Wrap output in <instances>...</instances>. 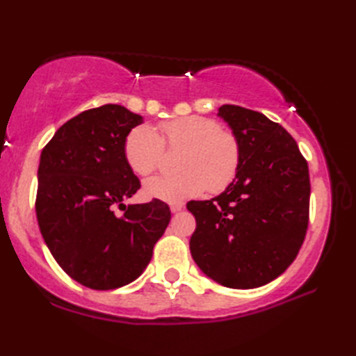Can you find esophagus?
<instances>
[{"mask_svg":"<svg viewBox=\"0 0 356 356\" xmlns=\"http://www.w3.org/2000/svg\"><path fill=\"white\" fill-rule=\"evenodd\" d=\"M184 209V204H172L171 206V212L172 213H177V212H180V210Z\"/></svg>","mask_w":356,"mask_h":356,"instance_id":"34e87169","label":"esophagus"}]
</instances>
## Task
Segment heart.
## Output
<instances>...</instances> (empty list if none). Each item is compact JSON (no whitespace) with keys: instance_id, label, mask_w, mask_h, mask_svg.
<instances>
[{"instance_id":"obj_1","label":"heart","mask_w":356,"mask_h":356,"mask_svg":"<svg viewBox=\"0 0 356 356\" xmlns=\"http://www.w3.org/2000/svg\"><path fill=\"white\" fill-rule=\"evenodd\" d=\"M165 143L171 149H185L179 176H156L144 182L147 200L180 204L191 197L226 190L236 179L242 149L237 136L221 130L220 122L204 116H186L161 124ZM163 140L149 125H140L129 134L124 154L138 176L154 172L163 155Z\"/></svg>"}]
</instances>
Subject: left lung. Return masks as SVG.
Instances as JSON below:
<instances>
[{
    "instance_id": "left-lung-1",
    "label": "left lung",
    "mask_w": 356,
    "mask_h": 356,
    "mask_svg": "<svg viewBox=\"0 0 356 356\" xmlns=\"http://www.w3.org/2000/svg\"><path fill=\"white\" fill-rule=\"evenodd\" d=\"M218 116L237 136L242 161L234 182L210 201H190L196 229L193 261L231 289L278 278L297 257L309 218V171L293 138L262 113L222 105Z\"/></svg>"
}]
</instances>
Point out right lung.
I'll use <instances>...</instances> for the list:
<instances>
[{
    "mask_svg": "<svg viewBox=\"0 0 356 356\" xmlns=\"http://www.w3.org/2000/svg\"><path fill=\"white\" fill-rule=\"evenodd\" d=\"M143 116L122 105L83 111L40 154L35 215L48 250L72 280L95 291L130 284L170 225L161 201L129 204L140 190L124 144ZM124 207L122 217L113 213Z\"/></svg>",
    "mask_w": 356,
    "mask_h": 356,
    "instance_id": "right-lung-1",
    "label": "right lung"
}]
</instances>
